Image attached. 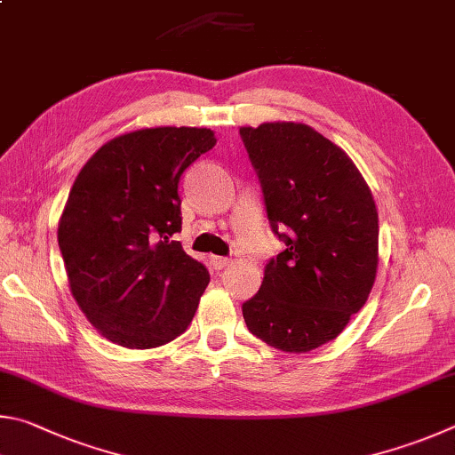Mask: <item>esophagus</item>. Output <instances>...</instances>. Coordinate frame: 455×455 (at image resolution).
Listing matches in <instances>:
<instances>
[{"instance_id":"obj_1","label":"esophagus","mask_w":455,"mask_h":455,"mask_svg":"<svg viewBox=\"0 0 455 455\" xmlns=\"http://www.w3.org/2000/svg\"><path fill=\"white\" fill-rule=\"evenodd\" d=\"M212 266H213V269L229 267V266H232V259H228V258H220V256H213V258H212Z\"/></svg>"}]
</instances>
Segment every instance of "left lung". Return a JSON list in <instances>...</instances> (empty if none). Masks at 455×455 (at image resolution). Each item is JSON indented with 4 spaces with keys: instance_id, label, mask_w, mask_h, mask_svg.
<instances>
[{
    "instance_id": "obj_1",
    "label": "left lung",
    "mask_w": 455,
    "mask_h": 455,
    "mask_svg": "<svg viewBox=\"0 0 455 455\" xmlns=\"http://www.w3.org/2000/svg\"><path fill=\"white\" fill-rule=\"evenodd\" d=\"M269 226L285 250L266 264L259 291L242 306L253 336L290 354L336 339L360 312L378 274V210L344 149L314 127H240Z\"/></svg>"
}]
</instances>
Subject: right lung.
<instances>
[{
	"mask_svg": "<svg viewBox=\"0 0 455 455\" xmlns=\"http://www.w3.org/2000/svg\"><path fill=\"white\" fill-rule=\"evenodd\" d=\"M215 141L207 127H143L103 143L71 186L58 228L71 296L117 346H164L194 320L210 274L172 240L178 183Z\"/></svg>",
	"mask_w": 455,
	"mask_h": 455,
	"instance_id": "right-lung-1",
	"label": "right lung"
}]
</instances>
